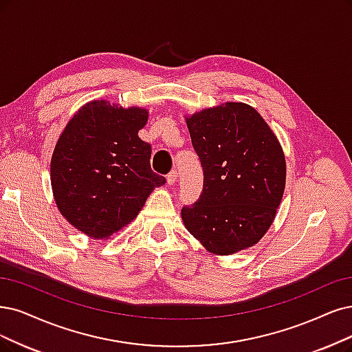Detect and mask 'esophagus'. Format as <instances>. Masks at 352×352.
<instances>
[{
    "mask_svg": "<svg viewBox=\"0 0 352 352\" xmlns=\"http://www.w3.org/2000/svg\"><path fill=\"white\" fill-rule=\"evenodd\" d=\"M177 179H178V171H177V169H173V171L166 175V183L169 186H173V184L177 183Z\"/></svg>",
    "mask_w": 352,
    "mask_h": 352,
    "instance_id": "esophagus-1",
    "label": "esophagus"
}]
</instances>
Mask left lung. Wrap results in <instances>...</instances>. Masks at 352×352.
Here are the masks:
<instances>
[{"mask_svg":"<svg viewBox=\"0 0 352 352\" xmlns=\"http://www.w3.org/2000/svg\"><path fill=\"white\" fill-rule=\"evenodd\" d=\"M186 122L204 181L200 199L181 210L184 226L214 255L251 248L274 222L284 194L277 136L245 102L219 104Z\"/></svg>","mask_w":352,"mask_h":352,"instance_id":"left-lung-1","label":"left lung"}]
</instances>
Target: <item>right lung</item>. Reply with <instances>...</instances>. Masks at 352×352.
I'll use <instances>...</instances> for the list:
<instances>
[{"mask_svg": "<svg viewBox=\"0 0 352 352\" xmlns=\"http://www.w3.org/2000/svg\"><path fill=\"white\" fill-rule=\"evenodd\" d=\"M149 113L89 101L65 126L50 161L60 214L94 239H109L139 214L165 178L151 169V145L138 132Z\"/></svg>", "mask_w": 352, "mask_h": 352, "instance_id": "add662e5", "label": "right lung"}]
</instances>
